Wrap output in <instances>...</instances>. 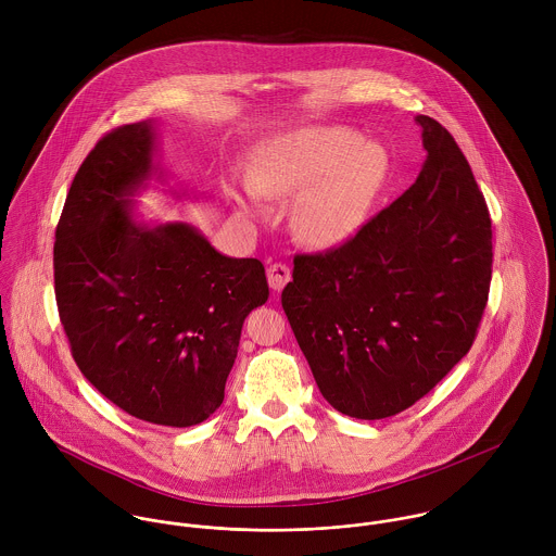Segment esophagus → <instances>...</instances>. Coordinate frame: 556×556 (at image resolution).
<instances>
[{"instance_id":"1","label":"esophagus","mask_w":556,"mask_h":556,"mask_svg":"<svg viewBox=\"0 0 556 556\" xmlns=\"http://www.w3.org/2000/svg\"><path fill=\"white\" fill-rule=\"evenodd\" d=\"M289 280H291V269L285 263H274L267 267V282L274 291H282Z\"/></svg>"}]
</instances>
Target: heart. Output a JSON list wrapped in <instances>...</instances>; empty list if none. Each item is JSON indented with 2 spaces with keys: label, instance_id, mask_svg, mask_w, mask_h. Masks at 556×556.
Wrapping results in <instances>:
<instances>
[{
  "label": "heart",
  "instance_id": "heart-1",
  "mask_svg": "<svg viewBox=\"0 0 556 556\" xmlns=\"http://www.w3.org/2000/svg\"><path fill=\"white\" fill-rule=\"evenodd\" d=\"M390 173L388 152L349 128L311 126L267 146L238 194L245 214L261 212V197H293L291 229L313 248H336L355 238Z\"/></svg>",
  "mask_w": 556,
  "mask_h": 556
}]
</instances>
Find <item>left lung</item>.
Masks as SVG:
<instances>
[{
  "instance_id": "8db88e82",
  "label": "left lung",
  "mask_w": 556,
  "mask_h": 556,
  "mask_svg": "<svg viewBox=\"0 0 556 556\" xmlns=\"http://www.w3.org/2000/svg\"><path fill=\"white\" fill-rule=\"evenodd\" d=\"M415 184L325 254H298L282 308L323 397L383 419L426 396L471 349L492 278V229L454 137L417 115Z\"/></svg>"
}]
</instances>
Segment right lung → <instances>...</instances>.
<instances>
[{"instance_id": "right-lung-1", "label": "right lung", "mask_w": 556, "mask_h": 556, "mask_svg": "<svg viewBox=\"0 0 556 556\" xmlns=\"http://www.w3.org/2000/svg\"><path fill=\"white\" fill-rule=\"evenodd\" d=\"M156 126L104 135L83 160L55 231V300L83 377L150 424L188 428L225 400L243 318L269 298L258 258L220 254L186 223L132 216Z\"/></svg>"}]
</instances>
